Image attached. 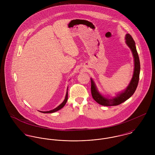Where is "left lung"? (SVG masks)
I'll list each match as a JSON object with an SVG mask.
<instances>
[{
    "mask_svg": "<svg viewBox=\"0 0 155 155\" xmlns=\"http://www.w3.org/2000/svg\"><path fill=\"white\" fill-rule=\"evenodd\" d=\"M125 43L130 48L133 53L134 61V68L133 78L127 88L121 92L116 94V95L115 97L109 98L110 96L105 97L98 91L94 81L92 78H91V89L92 96L96 102L102 106H117L124 103L133 95L138 86L140 71V63L135 46V43L132 36L130 34H127L125 36Z\"/></svg>",
    "mask_w": 155,
    "mask_h": 155,
    "instance_id": "obj_1",
    "label": "left lung"
}]
</instances>
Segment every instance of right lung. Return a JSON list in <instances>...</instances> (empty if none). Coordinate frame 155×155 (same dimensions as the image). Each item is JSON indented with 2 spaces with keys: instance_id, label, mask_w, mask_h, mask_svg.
<instances>
[{
  "instance_id": "1",
  "label": "right lung",
  "mask_w": 155,
  "mask_h": 155,
  "mask_svg": "<svg viewBox=\"0 0 155 155\" xmlns=\"http://www.w3.org/2000/svg\"><path fill=\"white\" fill-rule=\"evenodd\" d=\"M68 88H67V92H66V97H65V98H64V100L63 101V103L61 104H60L58 107H57L55 109H53V110H51L49 111H39L40 112H42V113H54V112H55V111H57L59 110H60L61 109H62L64 106H65V104H66L67 101V100H68Z\"/></svg>"
}]
</instances>
